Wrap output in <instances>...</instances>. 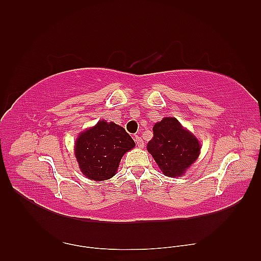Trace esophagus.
I'll return each instance as SVG.
<instances>
[{
    "mask_svg": "<svg viewBox=\"0 0 261 261\" xmlns=\"http://www.w3.org/2000/svg\"><path fill=\"white\" fill-rule=\"evenodd\" d=\"M135 141H136V143H137V146L139 147V148H142L143 146H145V141H143L142 138L139 137V136H137V137L135 138Z\"/></svg>",
    "mask_w": 261,
    "mask_h": 261,
    "instance_id": "1",
    "label": "esophagus"
}]
</instances>
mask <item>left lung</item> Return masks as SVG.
<instances>
[{
    "label": "left lung",
    "instance_id": "obj_1",
    "mask_svg": "<svg viewBox=\"0 0 261 261\" xmlns=\"http://www.w3.org/2000/svg\"><path fill=\"white\" fill-rule=\"evenodd\" d=\"M148 151L166 176H181L197 159L201 146L175 118H165L153 125Z\"/></svg>",
    "mask_w": 261,
    "mask_h": 261
}]
</instances>
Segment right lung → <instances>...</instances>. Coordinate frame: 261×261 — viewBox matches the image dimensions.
<instances>
[{"mask_svg":"<svg viewBox=\"0 0 261 261\" xmlns=\"http://www.w3.org/2000/svg\"><path fill=\"white\" fill-rule=\"evenodd\" d=\"M136 146L123 127L99 121L80 135L75 156L82 173L93 180L110 179L116 173L122 156Z\"/></svg>","mask_w":261,"mask_h":261,"instance_id":"right-lung-1","label":"right lung"}]
</instances>
